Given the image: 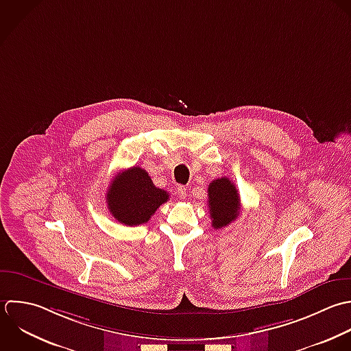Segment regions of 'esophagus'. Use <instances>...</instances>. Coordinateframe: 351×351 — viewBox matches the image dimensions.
<instances>
[{
  "mask_svg": "<svg viewBox=\"0 0 351 351\" xmlns=\"http://www.w3.org/2000/svg\"><path fill=\"white\" fill-rule=\"evenodd\" d=\"M176 191H178V195H179L180 199H184L187 197V190H186L184 186H179Z\"/></svg>",
  "mask_w": 351,
  "mask_h": 351,
  "instance_id": "34e87169",
  "label": "esophagus"
}]
</instances>
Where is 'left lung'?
Segmentation results:
<instances>
[{
  "label": "left lung",
  "instance_id": "1",
  "mask_svg": "<svg viewBox=\"0 0 351 351\" xmlns=\"http://www.w3.org/2000/svg\"><path fill=\"white\" fill-rule=\"evenodd\" d=\"M208 202L212 227H227L241 213V198L235 184L228 178L213 180L208 187Z\"/></svg>",
  "mask_w": 351,
  "mask_h": 351
}]
</instances>
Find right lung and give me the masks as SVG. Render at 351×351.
<instances>
[{
	"label": "right lung",
	"mask_w": 351,
	"mask_h": 351,
	"mask_svg": "<svg viewBox=\"0 0 351 351\" xmlns=\"http://www.w3.org/2000/svg\"><path fill=\"white\" fill-rule=\"evenodd\" d=\"M168 199V193L156 187L149 173L139 167L117 173L106 193V204L112 216L130 227L147 223L158 206Z\"/></svg>",
	"instance_id": "1"
}]
</instances>
